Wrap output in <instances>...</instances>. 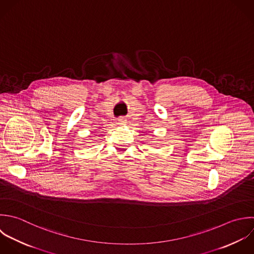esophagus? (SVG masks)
I'll use <instances>...</instances> for the list:
<instances>
[{
    "instance_id": "esophagus-1",
    "label": "esophagus",
    "mask_w": 254,
    "mask_h": 254,
    "mask_svg": "<svg viewBox=\"0 0 254 254\" xmlns=\"http://www.w3.org/2000/svg\"><path fill=\"white\" fill-rule=\"evenodd\" d=\"M127 123V120L124 117H121L118 119V124L119 125H125Z\"/></svg>"
}]
</instances>
